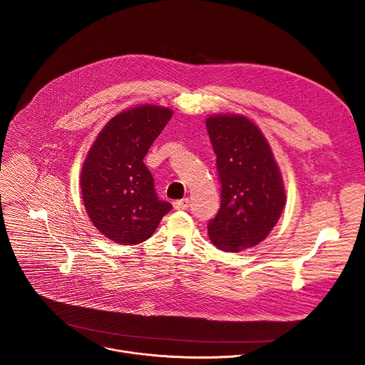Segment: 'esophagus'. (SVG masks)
Returning a JSON list of instances; mask_svg holds the SVG:
<instances>
[{"label":"esophagus","instance_id":"1","mask_svg":"<svg viewBox=\"0 0 365 365\" xmlns=\"http://www.w3.org/2000/svg\"><path fill=\"white\" fill-rule=\"evenodd\" d=\"M189 203H190L189 197H183V199H179V200H175V202H173L176 210H187Z\"/></svg>","mask_w":365,"mask_h":365}]
</instances>
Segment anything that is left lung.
Instances as JSON below:
<instances>
[{
	"instance_id": "1",
	"label": "left lung",
	"mask_w": 365,
	"mask_h": 365,
	"mask_svg": "<svg viewBox=\"0 0 365 365\" xmlns=\"http://www.w3.org/2000/svg\"><path fill=\"white\" fill-rule=\"evenodd\" d=\"M217 155L221 206L207 234L222 251L238 252L266 240L286 203L280 169L259 128L244 115L206 118Z\"/></svg>"
}]
</instances>
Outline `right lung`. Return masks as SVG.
<instances>
[{
	"instance_id": "right-lung-1",
	"label": "right lung",
	"mask_w": 365,
	"mask_h": 365,
	"mask_svg": "<svg viewBox=\"0 0 365 365\" xmlns=\"http://www.w3.org/2000/svg\"><path fill=\"white\" fill-rule=\"evenodd\" d=\"M173 111L138 106L115 115L101 130L81 172L88 217L96 230L121 245L148 240L172 205L160 200L143 159Z\"/></svg>"
}]
</instances>
